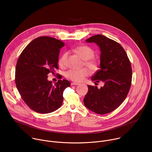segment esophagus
Returning <instances> with one entry per match:
<instances>
[{
	"instance_id": "34e87169",
	"label": "esophagus",
	"mask_w": 152,
	"mask_h": 152,
	"mask_svg": "<svg viewBox=\"0 0 152 152\" xmlns=\"http://www.w3.org/2000/svg\"><path fill=\"white\" fill-rule=\"evenodd\" d=\"M79 83H77V82H72L71 83V85H78Z\"/></svg>"
}]
</instances>
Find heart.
<instances>
[{"instance_id": "1", "label": "heart", "mask_w": 152, "mask_h": 152, "mask_svg": "<svg viewBox=\"0 0 152 152\" xmlns=\"http://www.w3.org/2000/svg\"><path fill=\"white\" fill-rule=\"evenodd\" d=\"M75 52L83 59L84 60V65L88 68V69L94 72L99 69V61L97 59L94 58V50L86 46H80L77 47L75 49ZM67 56V53H64L60 57L58 63L61 67H64L66 64V59ZM87 68H82L81 69H70L68 70L65 76L66 77L75 82H80L85 77L89 75V70Z\"/></svg>"}]
</instances>
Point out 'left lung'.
Returning a JSON list of instances; mask_svg holds the SVG:
<instances>
[{"label": "left lung", "instance_id": "obj_1", "mask_svg": "<svg viewBox=\"0 0 152 152\" xmlns=\"http://www.w3.org/2000/svg\"><path fill=\"white\" fill-rule=\"evenodd\" d=\"M86 41L94 42L100 48V69L91 80L103 82L104 85L100 89L88 85L83 103L96 114H106L117 109L126 98L132 82L131 64L123 47L109 38L99 34Z\"/></svg>", "mask_w": 152, "mask_h": 152}]
</instances>
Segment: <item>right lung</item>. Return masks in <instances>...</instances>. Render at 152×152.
<instances>
[{
    "label": "right lung",
    "instance_id": "add662e5",
    "mask_svg": "<svg viewBox=\"0 0 152 152\" xmlns=\"http://www.w3.org/2000/svg\"><path fill=\"white\" fill-rule=\"evenodd\" d=\"M61 41L50 37L34 39L21 53L15 67L17 88L23 101L33 111L48 114L62 104L63 92L70 86L66 79L53 85L48 80L49 73L58 69Z\"/></svg>",
    "mask_w": 152,
    "mask_h": 152
}]
</instances>
